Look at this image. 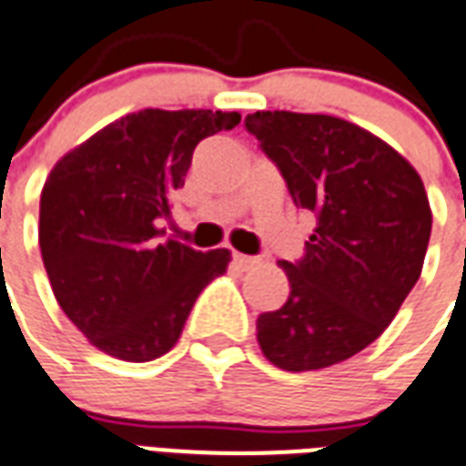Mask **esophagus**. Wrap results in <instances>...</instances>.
<instances>
[{"label":"esophagus","mask_w":466,"mask_h":466,"mask_svg":"<svg viewBox=\"0 0 466 466\" xmlns=\"http://www.w3.org/2000/svg\"><path fill=\"white\" fill-rule=\"evenodd\" d=\"M233 263H236L240 270H248V268H253L258 263L256 258L250 256H243V253H233Z\"/></svg>","instance_id":"1"}]
</instances>
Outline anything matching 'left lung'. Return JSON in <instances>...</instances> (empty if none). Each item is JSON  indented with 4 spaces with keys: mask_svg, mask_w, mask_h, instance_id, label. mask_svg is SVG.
I'll list each match as a JSON object with an SVG mask.
<instances>
[{
    "mask_svg": "<svg viewBox=\"0 0 466 466\" xmlns=\"http://www.w3.org/2000/svg\"><path fill=\"white\" fill-rule=\"evenodd\" d=\"M246 128L318 220L303 258L280 260L290 295L258 318V342L288 372L330 368L375 342L420 280L432 233L422 178L345 118L256 111Z\"/></svg>",
    "mask_w": 466,
    "mask_h": 466,
    "instance_id": "8db88e82",
    "label": "left lung"
}]
</instances>
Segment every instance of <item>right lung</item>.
Returning <instances> with one entry per match:
<instances>
[{
    "mask_svg": "<svg viewBox=\"0 0 466 466\" xmlns=\"http://www.w3.org/2000/svg\"><path fill=\"white\" fill-rule=\"evenodd\" d=\"M240 124L238 111L144 108L64 156L44 183L39 248L52 290L91 345L148 362L178 342L200 290L230 253L163 240L196 146Z\"/></svg>",
    "mask_w": 466,
    "mask_h": 466,
    "instance_id": "1",
    "label": "right lung"
}]
</instances>
